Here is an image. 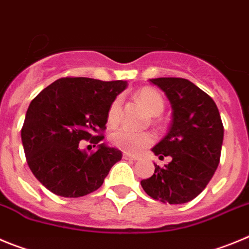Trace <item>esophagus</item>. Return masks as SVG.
I'll use <instances>...</instances> for the list:
<instances>
[{
  "instance_id": "1",
  "label": "esophagus",
  "mask_w": 249,
  "mask_h": 249,
  "mask_svg": "<svg viewBox=\"0 0 249 249\" xmlns=\"http://www.w3.org/2000/svg\"><path fill=\"white\" fill-rule=\"evenodd\" d=\"M123 158H124L125 160H133V161H136V160H139V158H138V156L130 155V154H124V155H123Z\"/></svg>"
}]
</instances>
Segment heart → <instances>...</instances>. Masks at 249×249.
<instances>
[{"instance_id":"b5f03b06","label":"heart","mask_w":249,"mask_h":249,"mask_svg":"<svg viewBox=\"0 0 249 249\" xmlns=\"http://www.w3.org/2000/svg\"><path fill=\"white\" fill-rule=\"evenodd\" d=\"M136 98L144 105L145 109L149 111L151 115H159L163 110L165 103L159 91L152 88H142L136 93ZM120 105L122 99L116 98L109 107L108 110V123L110 125L116 124L119 122L120 116ZM155 138L151 133H140V131H134L129 127H120L115 130L110 135L111 144L118 147L122 151L127 154H139L144 149L154 142Z\"/></svg>"}]
</instances>
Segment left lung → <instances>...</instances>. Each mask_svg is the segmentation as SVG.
I'll use <instances>...</instances> for the list:
<instances>
[{"label":"left lung","instance_id":"1","mask_svg":"<svg viewBox=\"0 0 249 249\" xmlns=\"http://www.w3.org/2000/svg\"><path fill=\"white\" fill-rule=\"evenodd\" d=\"M152 84L170 100L172 122L152 152L170 156L163 167L155 165L151 178L141 181L144 191L163 203L181 205L194 200L213 176L221 158L223 125L210 95L183 78H155Z\"/></svg>","mask_w":249,"mask_h":249}]
</instances>
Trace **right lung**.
Returning a JSON list of instances; mask_svg holds the SVG:
<instances>
[{
  "label": "right lung",
  "mask_w": 249,
  "mask_h": 249,
  "mask_svg": "<svg viewBox=\"0 0 249 249\" xmlns=\"http://www.w3.org/2000/svg\"><path fill=\"white\" fill-rule=\"evenodd\" d=\"M125 80L60 78L31 102L21 130L27 163L39 182L62 197H80L103 185L122 151L104 142L88 154L82 140L99 143L113 100L125 88Z\"/></svg>",
  "instance_id": "add662e5"
}]
</instances>
